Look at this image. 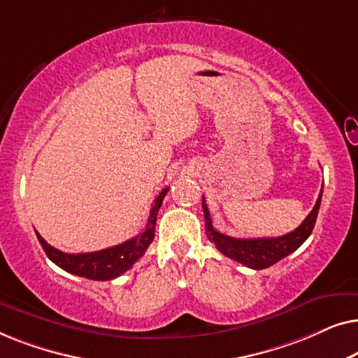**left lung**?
<instances>
[{"label": "left lung", "instance_id": "obj_1", "mask_svg": "<svg viewBox=\"0 0 358 358\" xmlns=\"http://www.w3.org/2000/svg\"><path fill=\"white\" fill-rule=\"evenodd\" d=\"M322 197V189L320 192V197L316 200L315 208L311 210L310 215L305 218L300 227L293 229L292 233L283 234L278 238H254V239H239L231 238L227 234L217 231L213 228L212 218H210V212L207 203H205V197H202V208L205 215V233H207L208 239L215 243V246L224 256H228L233 261L241 262L243 266L256 268H267L277 264L280 259L287 257L288 254L296 251L303 243L310 236L313 228H315L317 212H320Z\"/></svg>", "mask_w": 358, "mask_h": 358}]
</instances>
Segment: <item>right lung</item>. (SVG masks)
<instances>
[{
    "instance_id": "obj_1",
    "label": "right lung",
    "mask_w": 358,
    "mask_h": 358,
    "mask_svg": "<svg viewBox=\"0 0 358 358\" xmlns=\"http://www.w3.org/2000/svg\"><path fill=\"white\" fill-rule=\"evenodd\" d=\"M168 187L161 190V194L156 197L153 208H151L148 223L143 231L138 236L129 239V241L117 244V246L102 249V251L96 252H85V254H68L63 252L60 249L53 248L43 239L41 234H37L38 243L45 251L47 257L50 259L53 264L62 267L63 271L73 275L91 278V280H112V278L120 277L122 273L131 268V266L143 256L146 249L153 241L155 238V224L156 217H158L159 207L163 203L164 195L168 194Z\"/></svg>"
}]
</instances>
